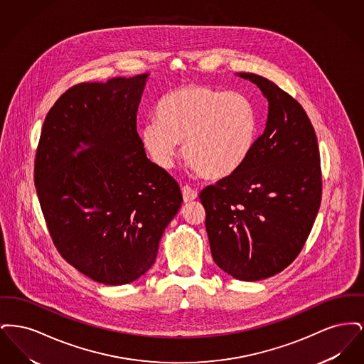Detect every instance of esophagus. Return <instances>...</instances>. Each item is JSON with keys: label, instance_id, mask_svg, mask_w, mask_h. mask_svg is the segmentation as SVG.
Returning a JSON list of instances; mask_svg holds the SVG:
<instances>
[{"label": "esophagus", "instance_id": "34e87169", "mask_svg": "<svg viewBox=\"0 0 364 364\" xmlns=\"http://www.w3.org/2000/svg\"><path fill=\"white\" fill-rule=\"evenodd\" d=\"M181 192H183L184 202H191V200H195L198 198V192L193 188H191L190 186H184Z\"/></svg>", "mask_w": 364, "mask_h": 364}]
</instances>
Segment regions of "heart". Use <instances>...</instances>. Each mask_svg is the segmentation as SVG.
Listing matches in <instances>:
<instances>
[{"label": "heart", "instance_id": "b5f03b06", "mask_svg": "<svg viewBox=\"0 0 364 364\" xmlns=\"http://www.w3.org/2000/svg\"><path fill=\"white\" fill-rule=\"evenodd\" d=\"M156 119L144 122L139 136L146 154L161 169L173 168L178 143L183 156L205 178L236 172L258 138L257 106L242 92L213 86H187L165 94Z\"/></svg>", "mask_w": 364, "mask_h": 364}]
</instances>
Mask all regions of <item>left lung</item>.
Here are the masks:
<instances>
[{
    "label": "left lung",
    "mask_w": 364,
    "mask_h": 364,
    "mask_svg": "<svg viewBox=\"0 0 364 364\" xmlns=\"http://www.w3.org/2000/svg\"><path fill=\"white\" fill-rule=\"evenodd\" d=\"M269 101L264 132L242 166L199 198L213 259L242 281L272 277L300 254L322 199L316 135L303 106L255 73H239Z\"/></svg>",
    "instance_id": "left-lung-1"
}]
</instances>
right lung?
<instances>
[{
    "mask_svg": "<svg viewBox=\"0 0 364 364\" xmlns=\"http://www.w3.org/2000/svg\"><path fill=\"white\" fill-rule=\"evenodd\" d=\"M149 73L68 88L46 114L34 181L58 254L87 277L124 285L156 262L183 202L141 147L136 113ZM87 144L90 147L74 156Z\"/></svg>",
    "mask_w": 364,
    "mask_h": 364,
    "instance_id": "add662e5",
    "label": "right lung"
}]
</instances>
